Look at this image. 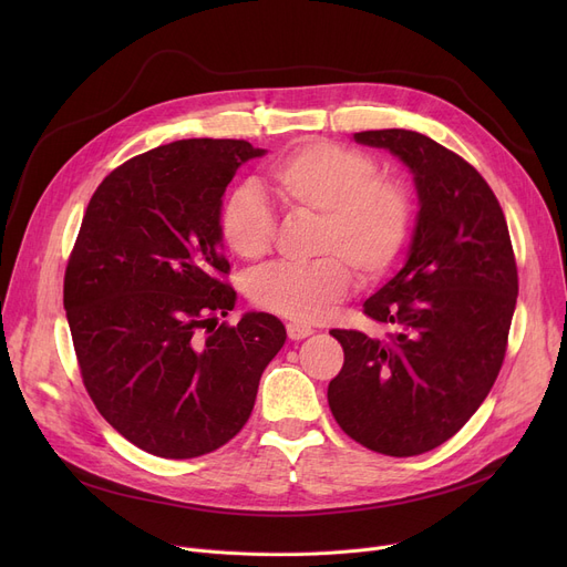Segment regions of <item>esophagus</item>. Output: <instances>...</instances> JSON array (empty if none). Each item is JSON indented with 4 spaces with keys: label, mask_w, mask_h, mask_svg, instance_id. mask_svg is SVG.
<instances>
[{
    "label": "esophagus",
    "mask_w": 567,
    "mask_h": 567,
    "mask_svg": "<svg viewBox=\"0 0 567 567\" xmlns=\"http://www.w3.org/2000/svg\"><path fill=\"white\" fill-rule=\"evenodd\" d=\"M315 331L312 326H306V323H287V336L289 340H303V338H310Z\"/></svg>",
    "instance_id": "34e87169"
}]
</instances>
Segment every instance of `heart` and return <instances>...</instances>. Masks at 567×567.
I'll return each instance as SVG.
<instances>
[{"instance_id": "b5f03b06", "label": "heart", "mask_w": 567, "mask_h": 567, "mask_svg": "<svg viewBox=\"0 0 567 567\" xmlns=\"http://www.w3.org/2000/svg\"><path fill=\"white\" fill-rule=\"evenodd\" d=\"M266 190L289 214L317 216L306 266L274 264L248 282L250 301L274 315L317 321L338 306L359 274L381 278L400 257L413 204L409 188L393 176L377 174V161L359 148L326 140L293 146L266 174ZM225 246L244 259L271 250L276 220L252 190H234L220 208Z\"/></svg>"}]
</instances>
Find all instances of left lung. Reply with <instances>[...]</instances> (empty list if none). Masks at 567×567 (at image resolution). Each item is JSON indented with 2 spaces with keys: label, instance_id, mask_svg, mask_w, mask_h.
I'll use <instances>...</instances> for the list:
<instances>
[{
  "label": "left lung",
  "instance_id": "left-lung-1",
  "mask_svg": "<svg viewBox=\"0 0 567 567\" xmlns=\"http://www.w3.org/2000/svg\"><path fill=\"white\" fill-rule=\"evenodd\" d=\"M413 174L419 216L404 266L363 303L389 340L331 331L344 365L329 383L338 425L365 449L411 457L457 434L498 377L517 303L508 223L485 178L427 135L363 131Z\"/></svg>",
  "mask_w": 567,
  "mask_h": 567
}]
</instances>
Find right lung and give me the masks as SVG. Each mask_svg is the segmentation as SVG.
I'll list each match as a JSON object with an SVG mask.
<instances>
[{"label": "right lung", "instance_id": "1", "mask_svg": "<svg viewBox=\"0 0 567 567\" xmlns=\"http://www.w3.org/2000/svg\"><path fill=\"white\" fill-rule=\"evenodd\" d=\"M264 154L246 140L169 142L105 176L84 212L64 278L84 389L156 457H199L236 436L287 340L268 312L215 329L236 303L218 278L223 195Z\"/></svg>", "mask_w": 567, "mask_h": 567}]
</instances>
